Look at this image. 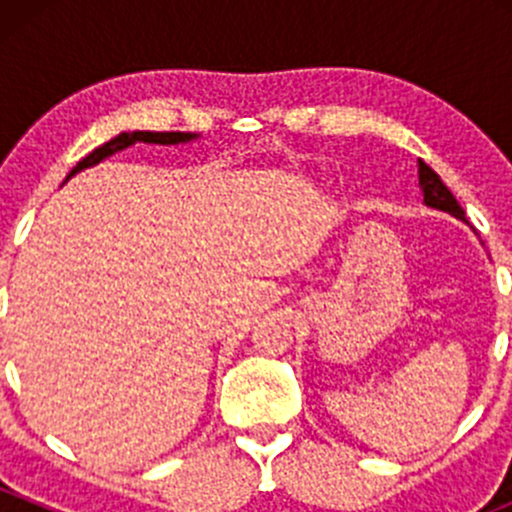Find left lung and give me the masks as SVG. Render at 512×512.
<instances>
[{"instance_id":"8db88e82","label":"left lung","mask_w":512,"mask_h":512,"mask_svg":"<svg viewBox=\"0 0 512 512\" xmlns=\"http://www.w3.org/2000/svg\"><path fill=\"white\" fill-rule=\"evenodd\" d=\"M418 185H421V193H423V203L428 205V208L433 210H443V213L453 215V218L463 220V223H468L466 220V213H463V208L458 205V200L453 198L451 190L443 185V180L438 178L436 170L428 168L426 163H423L421 158H418Z\"/></svg>"}]
</instances>
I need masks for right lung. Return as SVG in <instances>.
<instances>
[{"label":"right lung","instance_id":"obj_1","mask_svg":"<svg viewBox=\"0 0 512 512\" xmlns=\"http://www.w3.org/2000/svg\"><path fill=\"white\" fill-rule=\"evenodd\" d=\"M198 138V133H180V131H168V133H156V131H126V133H118L116 138H111L108 143H103V146H98L94 153H89L84 160H79V165H76L74 170H71L69 175H66V180L71 178V175L81 173L84 168H91V165L101 163V160H106L108 156H113V153L123 151V148L133 146V143H156V146H178V143H190Z\"/></svg>","mask_w":512,"mask_h":512}]
</instances>
